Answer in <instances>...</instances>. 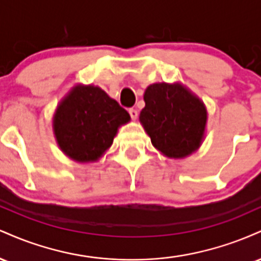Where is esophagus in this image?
Segmentation results:
<instances>
[{"instance_id":"obj_1","label":"esophagus","mask_w":261,"mask_h":261,"mask_svg":"<svg viewBox=\"0 0 261 261\" xmlns=\"http://www.w3.org/2000/svg\"><path fill=\"white\" fill-rule=\"evenodd\" d=\"M128 113H130V116L133 120H136L137 116H139V114H137V110L136 109H130L128 110Z\"/></svg>"}]
</instances>
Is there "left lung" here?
Masks as SVG:
<instances>
[{
    "instance_id": "1",
    "label": "left lung",
    "mask_w": 261,
    "mask_h": 261,
    "mask_svg": "<svg viewBox=\"0 0 261 261\" xmlns=\"http://www.w3.org/2000/svg\"><path fill=\"white\" fill-rule=\"evenodd\" d=\"M140 122L152 145L169 158H184L201 146L207 110L180 83H153L143 94Z\"/></svg>"
}]
</instances>
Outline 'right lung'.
<instances>
[{
  "label": "right lung",
  "mask_w": 261,
  "mask_h": 261,
  "mask_svg": "<svg viewBox=\"0 0 261 261\" xmlns=\"http://www.w3.org/2000/svg\"><path fill=\"white\" fill-rule=\"evenodd\" d=\"M130 114L97 86L77 85L60 101L53 127L60 149L80 163L95 162L112 146Z\"/></svg>",
  "instance_id": "1"
}]
</instances>
